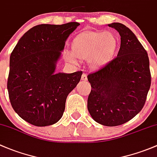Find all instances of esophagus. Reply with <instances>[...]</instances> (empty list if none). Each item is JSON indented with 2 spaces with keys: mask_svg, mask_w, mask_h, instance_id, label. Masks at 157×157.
I'll use <instances>...</instances> for the list:
<instances>
[{
  "mask_svg": "<svg viewBox=\"0 0 157 157\" xmlns=\"http://www.w3.org/2000/svg\"><path fill=\"white\" fill-rule=\"evenodd\" d=\"M87 79H88V78H87V74L86 73H83V74H82V80L83 81V82H85V81H87Z\"/></svg>",
  "mask_w": 157,
  "mask_h": 157,
  "instance_id": "obj_1",
  "label": "esophagus"
}]
</instances>
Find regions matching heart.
<instances>
[{
    "label": "heart",
    "mask_w": 157,
    "mask_h": 157,
    "mask_svg": "<svg viewBox=\"0 0 157 157\" xmlns=\"http://www.w3.org/2000/svg\"><path fill=\"white\" fill-rule=\"evenodd\" d=\"M118 47L116 37L111 32L89 31L81 33L74 38L72 51L64 52L65 59L76 63L75 56L82 59H88L90 67H103L113 58Z\"/></svg>",
    "instance_id": "1"
}]
</instances>
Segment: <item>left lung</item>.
<instances>
[{"mask_svg":"<svg viewBox=\"0 0 157 157\" xmlns=\"http://www.w3.org/2000/svg\"><path fill=\"white\" fill-rule=\"evenodd\" d=\"M121 37L116 57L88 75L91 86L88 109L91 117L106 126L131 120L142 109L151 88L147 53L135 34L119 22L109 24Z\"/></svg>","mask_w":157,"mask_h":157,"instance_id":"8db88e82","label":"left lung"}]
</instances>
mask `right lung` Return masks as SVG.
Here are the masks:
<instances>
[{
	"label": "right lung",
	"mask_w": 157,
	"mask_h": 157,
	"mask_svg": "<svg viewBox=\"0 0 157 157\" xmlns=\"http://www.w3.org/2000/svg\"><path fill=\"white\" fill-rule=\"evenodd\" d=\"M79 23L41 24L25 32L10 57L7 90L15 112L35 126L53 125L65 110L66 100L82 72L54 74L65 41Z\"/></svg>",
	"instance_id": "1"
}]
</instances>
